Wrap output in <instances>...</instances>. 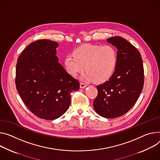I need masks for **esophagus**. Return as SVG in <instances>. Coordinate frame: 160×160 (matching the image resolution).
Wrapping results in <instances>:
<instances>
[{"instance_id": "obj_1", "label": "esophagus", "mask_w": 160, "mask_h": 160, "mask_svg": "<svg viewBox=\"0 0 160 160\" xmlns=\"http://www.w3.org/2000/svg\"><path fill=\"white\" fill-rule=\"evenodd\" d=\"M86 87H87V85H86V84H85V83H80V88L81 89H83V88H86Z\"/></svg>"}]
</instances>
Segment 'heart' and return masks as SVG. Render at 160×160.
<instances>
[{
  "label": "heart",
  "mask_w": 160,
  "mask_h": 160,
  "mask_svg": "<svg viewBox=\"0 0 160 160\" xmlns=\"http://www.w3.org/2000/svg\"><path fill=\"white\" fill-rule=\"evenodd\" d=\"M117 62L118 53L114 47L89 44L77 48L73 55H68L64 64L71 75L77 76L86 69L82 80L101 83L112 75Z\"/></svg>",
  "instance_id": "1"
}]
</instances>
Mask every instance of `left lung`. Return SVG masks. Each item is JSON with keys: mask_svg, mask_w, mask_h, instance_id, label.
Returning a JSON list of instances; mask_svg holds the SVG:
<instances>
[{"mask_svg": "<svg viewBox=\"0 0 160 160\" xmlns=\"http://www.w3.org/2000/svg\"><path fill=\"white\" fill-rule=\"evenodd\" d=\"M118 49V62L109 80L97 86L94 100L96 112L105 118H116L136 103L143 86V67L140 52L121 37L107 39Z\"/></svg>", "mask_w": 160, "mask_h": 160, "instance_id": "obj_1", "label": "left lung"}]
</instances>
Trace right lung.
Returning a JSON list of instances; mask_svg holds the SVG:
<instances>
[{"label": "right lung", "mask_w": 160, "mask_h": 160, "mask_svg": "<svg viewBox=\"0 0 160 160\" xmlns=\"http://www.w3.org/2000/svg\"><path fill=\"white\" fill-rule=\"evenodd\" d=\"M57 42L47 39L28 45L17 60L16 87L23 103L37 117L56 119L69 108L71 93L79 82L68 74L56 56Z\"/></svg>", "instance_id": "add662e5"}]
</instances>
